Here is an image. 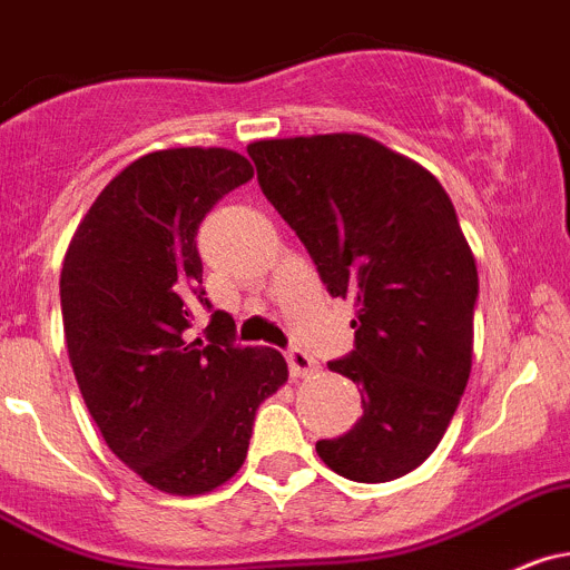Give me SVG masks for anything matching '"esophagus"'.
I'll return each instance as SVG.
<instances>
[{"label": "esophagus", "instance_id": "obj_1", "mask_svg": "<svg viewBox=\"0 0 570 570\" xmlns=\"http://www.w3.org/2000/svg\"><path fill=\"white\" fill-rule=\"evenodd\" d=\"M288 366H291V375H294V377H307V375H313V372L318 370V363L302 350H291L288 352Z\"/></svg>", "mask_w": 570, "mask_h": 570}]
</instances>
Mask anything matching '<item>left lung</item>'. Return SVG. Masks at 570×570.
Wrapping results in <instances>:
<instances>
[{
	"mask_svg": "<svg viewBox=\"0 0 570 570\" xmlns=\"http://www.w3.org/2000/svg\"><path fill=\"white\" fill-rule=\"evenodd\" d=\"M257 181L333 296L355 302V350L330 361L363 416L316 442L330 470L381 484L442 442L473 366L479 271L431 170L363 134L259 139Z\"/></svg>",
	"mask_w": 570,
	"mask_h": 570,
	"instance_id": "1",
	"label": "left lung"
}]
</instances>
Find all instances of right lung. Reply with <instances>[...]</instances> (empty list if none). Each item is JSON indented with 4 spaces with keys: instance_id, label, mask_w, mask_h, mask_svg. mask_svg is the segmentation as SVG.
Returning a JSON list of instances; mask_svg holds the SVG:
<instances>
[{
    "instance_id": "add662e5",
    "label": "right lung",
    "mask_w": 570,
    "mask_h": 570,
    "mask_svg": "<svg viewBox=\"0 0 570 570\" xmlns=\"http://www.w3.org/2000/svg\"><path fill=\"white\" fill-rule=\"evenodd\" d=\"M254 176L226 148L139 156L106 184L69 240L61 313L69 363L119 462L154 490L204 495L246 462L259 403L288 381L271 346H235L215 311L187 338L200 288L195 235L209 209Z\"/></svg>"
}]
</instances>
